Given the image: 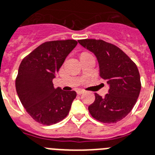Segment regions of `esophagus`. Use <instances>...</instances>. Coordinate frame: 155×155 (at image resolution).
Masks as SVG:
<instances>
[{"label": "esophagus", "mask_w": 155, "mask_h": 155, "mask_svg": "<svg viewBox=\"0 0 155 155\" xmlns=\"http://www.w3.org/2000/svg\"><path fill=\"white\" fill-rule=\"evenodd\" d=\"M85 92V91L84 90H78L76 91V93H77L78 95H81V94H83V93Z\"/></svg>", "instance_id": "34e87169"}]
</instances>
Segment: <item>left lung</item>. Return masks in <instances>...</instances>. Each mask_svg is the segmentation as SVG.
Wrapping results in <instances>:
<instances>
[{
    "instance_id": "1",
    "label": "left lung",
    "mask_w": 155,
    "mask_h": 155,
    "mask_svg": "<svg viewBox=\"0 0 155 155\" xmlns=\"http://www.w3.org/2000/svg\"><path fill=\"white\" fill-rule=\"evenodd\" d=\"M95 54L99 65V75L110 88L104 98L95 93L88 107L91 116L104 123H114L125 118L139 98L141 90L139 69L130 58L115 45L102 40L78 41Z\"/></svg>"
}]
</instances>
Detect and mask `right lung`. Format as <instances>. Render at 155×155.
Listing matches in <instances>:
<instances>
[{
    "label": "right lung",
    "instance_id": "obj_1",
    "mask_svg": "<svg viewBox=\"0 0 155 155\" xmlns=\"http://www.w3.org/2000/svg\"><path fill=\"white\" fill-rule=\"evenodd\" d=\"M77 45L75 40L47 41L21 61L16 78V90L21 104L35 121L52 125L68 114L76 97L74 91L54 87L52 80L68 54Z\"/></svg>",
    "mask_w": 155,
    "mask_h": 155
}]
</instances>
